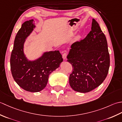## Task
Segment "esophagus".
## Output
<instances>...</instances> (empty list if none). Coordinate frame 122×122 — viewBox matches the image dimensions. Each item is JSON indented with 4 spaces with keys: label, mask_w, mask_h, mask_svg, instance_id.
Masks as SVG:
<instances>
[{
    "label": "esophagus",
    "mask_w": 122,
    "mask_h": 122,
    "mask_svg": "<svg viewBox=\"0 0 122 122\" xmlns=\"http://www.w3.org/2000/svg\"><path fill=\"white\" fill-rule=\"evenodd\" d=\"M67 56V53L64 52L62 54V58L63 59H66Z\"/></svg>",
    "instance_id": "esophagus-1"
}]
</instances>
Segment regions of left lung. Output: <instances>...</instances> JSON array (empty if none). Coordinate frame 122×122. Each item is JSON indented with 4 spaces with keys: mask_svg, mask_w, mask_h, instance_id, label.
<instances>
[{
    "mask_svg": "<svg viewBox=\"0 0 122 122\" xmlns=\"http://www.w3.org/2000/svg\"><path fill=\"white\" fill-rule=\"evenodd\" d=\"M67 59L73 68L69 83L75 91L90 92L104 81L109 70L110 54L107 38L94 19L91 31L83 40L72 44Z\"/></svg>",
    "mask_w": 122,
    "mask_h": 122,
    "instance_id": "8db88e82",
    "label": "left lung"
}]
</instances>
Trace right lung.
I'll list each match as a JSON object with an SVG mask.
<instances>
[{"label":"right lung","instance_id":"1","mask_svg":"<svg viewBox=\"0 0 122 122\" xmlns=\"http://www.w3.org/2000/svg\"><path fill=\"white\" fill-rule=\"evenodd\" d=\"M33 19L25 21L17 33L10 57V68L15 82L22 89L31 92L45 88L49 76L63 61L59 50L47 51L34 60H29L24 53L25 40L36 28Z\"/></svg>","mask_w":122,"mask_h":122}]
</instances>
